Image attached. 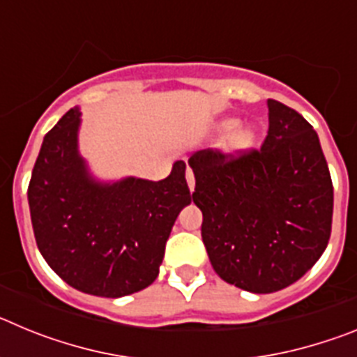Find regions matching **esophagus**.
Returning <instances> with one entry per match:
<instances>
[{"label":"esophagus","instance_id":"obj_1","mask_svg":"<svg viewBox=\"0 0 357 357\" xmlns=\"http://www.w3.org/2000/svg\"><path fill=\"white\" fill-rule=\"evenodd\" d=\"M185 181H188V188H189V191H191V193H193L195 191V175H193V172H191V169H185Z\"/></svg>","mask_w":357,"mask_h":357}]
</instances>
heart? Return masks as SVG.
<instances>
[{
	"instance_id": "obj_1",
	"label": "heart",
	"mask_w": 357,
	"mask_h": 357,
	"mask_svg": "<svg viewBox=\"0 0 357 357\" xmlns=\"http://www.w3.org/2000/svg\"><path fill=\"white\" fill-rule=\"evenodd\" d=\"M218 132H220V134H229L225 144V150L229 155L245 153V151L250 150L255 143L254 130L245 127L238 128V121H236V119H223V121L218 125Z\"/></svg>"
}]
</instances>
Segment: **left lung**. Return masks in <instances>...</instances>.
Segmentation results:
<instances>
[{
    "label": "left lung",
    "mask_w": 357,
    "mask_h": 357,
    "mask_svg": "<svg viewBox=\"0 0 357 357\" xmlns=\"http://www.w3.org/2000/svg\"><path fill=\"white\" fill-rule=\"evenodd\" d=\"M266 105L261 150L236 159L202 150L189 159L214 272L250 293L279 291L309 272L333 222V182L318 134L284 103Z\"/></svg>",
    "instance_id": "obj_1"
}]
</instances>
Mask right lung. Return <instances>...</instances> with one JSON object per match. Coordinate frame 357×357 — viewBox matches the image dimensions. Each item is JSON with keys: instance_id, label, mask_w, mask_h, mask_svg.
<instances>
[{"instance_id": "right-lung-1", "label": "right lung", "mask_w": 357, "mask_h": 357, "mask_svg": "<svg viewBox=\"0 0 357 357\" xmlns=\"http://www.w3.org/2000/svg\"><path fill=\"white\" fill-rule=\"evenodd\" d=\"M82 112H66L44 135L28 185L40 255L78 291L132 295L157 279L176 216L191 204L185 164L159 182L102 181L78 148Z\"/></svg>"}]
</instances>
